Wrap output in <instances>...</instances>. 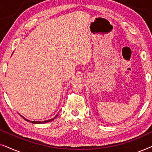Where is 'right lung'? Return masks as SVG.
Listing matches in <instances>:
<instances>
[{
	"instance_id": "right-lung-1",
	"label": "right lung",
	"mask_w": 152,
	"mask_h": 152,
	"mask_svg": "<svg viewBox=\"0 0 152 152\" xmlns=\"http://www.w3.org/2000/svg\"><path fill=\"white\" fill-rule=\"evenodd\" d=\"M57 115L55 116V118H52V119H50V120H45V121H43V122H37V121H30V120H27V119H26V118H25L24 117H23V119H25L26 120V121H28V122H32V123H33V124H43V123H45V122H51V121H53V120L55 119V118H57Z\"/></svg>"
}]
</instances>
